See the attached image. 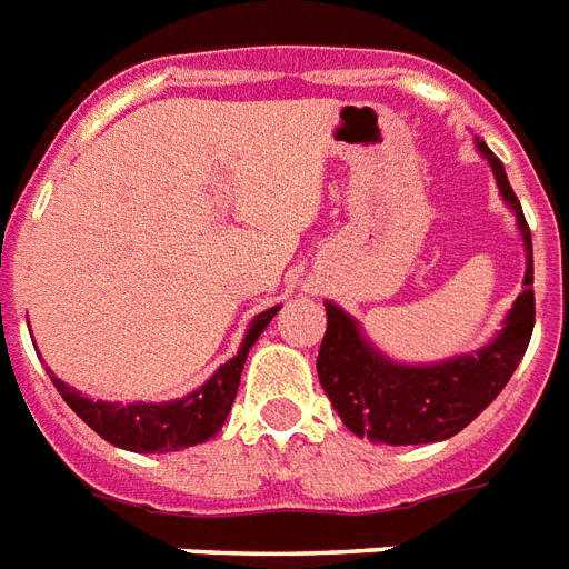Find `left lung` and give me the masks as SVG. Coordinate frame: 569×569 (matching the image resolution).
I'll list each match as a JSON object with an SVG mask.
<instances>
[{"instance_id":"8db88e82","label":"left lung","mask_w":569,"mask_h":569,"mask_svg":"<svg viewBox=\"0 0 569 569\" xmlns=\"http://www.w3.org/2000/svg\"><path fill=\"white\" fill-rule=\"evenodd\" d=\"M476 147L493 170L502 202L515 211L526 249L522 293L506 313L502 329L485 347L435 363L393 361L372 347L352 313L326 302L329 326L317 356V376L343 426L370 443L411 447L458 435L502 393L529 347L535 329L529 222L522 217L520 199L508 184L502 161L490 152L485 140L476 138Z\"/></svg>"}]
</instances>
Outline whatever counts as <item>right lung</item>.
Listing matches in <instances>:
<instances>
[{
  "instance_id": "1",
  "label": "right lung",
  "mask_w": 569,
  "mask_h": 569,
  "mask_svg": "<svg viewBox=\"0 0 569 569\" xmlns=\"http://www.w3.org/2000/svg\"><path fill=\"white\" fill-rule=\"evenodd\" d=\"M281 306H272L267 311L256 313L249 322L243 343L238 356L220 363V370L213 372L206 385L190 390L188 397L170 399V402H104V399H90L81 390L63 385L58 376L49 372V379L63 397V402L97 431L99 438L129 452H179V449L197 447L211 440L222 429V422L229 417L231 402L238 397L240 372L247 363L249 349L256 347L270 320Z\"/></svg>"
}]
</instances>
